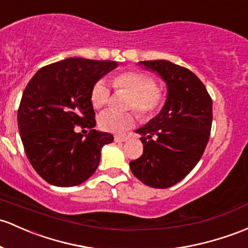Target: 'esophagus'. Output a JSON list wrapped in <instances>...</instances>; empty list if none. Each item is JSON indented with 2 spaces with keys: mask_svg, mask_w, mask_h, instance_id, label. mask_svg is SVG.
<instances>
[{
  "mask_svg": "<svg viewBox=\"0 0 248 248\" xmlns=\"http://www.w3.org/2000/svg\"><path fill=\"white\" fill-rule=\"evenodd\" d=\"M127 140L126 136H114V142H125Z\"/></svg>",
  "mask_w": 248,
  "mask_h": 248,
  "instance_id": "34e87169",
  "label": "esophagus"
}]
</instances>
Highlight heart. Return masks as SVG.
<instances>
[{
  "mask_svg": "<svg viewBox=\"0 0 248 248\" xmlns=\"http://www.w3.org/2000/svg\"><path fill=\"white\" fill-rule=\"evenodd\" d=\"M111 82L116 91L129 93L127 108H134L142 118L149 119L158 112L164 103V93L155 84L150 74L137 70H125L114 73ZM90 99L94 108H103L110 102V90L103 80L93 85ZM132 112L105 111L98 118L99 127L111 134H122L135 124Z\"/></svg>",
  "mask_w": 248,
  "mask_h": 248,
  "instance_id": "heart-1",
  "label": "heart"
}]
</instances>
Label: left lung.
Returning a JSON list of instances; mask_svg holds the SVG:
<instances>
[{
  "instance_id": "obj_1",
  "label": "left lung",
  "mask_w": 248,
  "mask_h": 248,
  "mask_svg": "<svg viewBox=\"0 0 248 248\" xmlns=\"http://www.w3.org/2000/svg\"><path fill=\"white\" fill-rule=\"evenodd\" d=\"M167 82L166 104L155 118L136 130L142 135L143 155L130 162L140 182L169 188L198 164L209 140L213 102L198 77L168 60L140 61Z\"/></svg>"
}]
</instances>
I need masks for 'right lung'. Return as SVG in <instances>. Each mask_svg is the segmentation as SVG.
<instances>
[{
  "mask_svg": "<svg viewBox=\"0 0 248 248\" xmlns=\"http://www.w3.org/2000/svg\"><path fill=\"white\" fill-rule=\"evenodd\" d=\"M117 62L68 59L45 66L34 74L21 98L17 125L26 155L45 181L58 187L85 182L97 170L100 150L113 136L94 130L90 99L93 85ZM76 126L90 129L87 138Z\"/></svg>",
  "mask_w": 248,
  "mask_h": 248,
  "instance_id": "add662e5",
  "label": "right lung"
}]
</instances>
